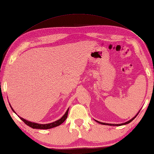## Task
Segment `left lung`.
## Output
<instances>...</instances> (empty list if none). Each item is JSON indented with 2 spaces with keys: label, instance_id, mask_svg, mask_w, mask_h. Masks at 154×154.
<instances>
[{
  "label": "left lung",
  "instance_id": "obj_1",
  "mask_svg": "<svg viewBox=\"0 0 154 154\" xmlns=\"http://www.w3.org/2000/svg\"><path fill=\"white\" fill-rule=\"evenodd\" d=\"M139 111L137 113V114L136 115V116H135L134 117H133V118H132L131 119H130L129 121H128V122H125V123H122V124H108V123H104V122H99V121H97V120H96V119H94V120L96 122H98V124H103V125H108V126H122V125H126V124H129L130 122H131L132 120H133V119L136 118V117L137 116V115L139 114Z\"/></svg>",
  "mask_w": 154,
  "mask_h": 154
}]
</instances>
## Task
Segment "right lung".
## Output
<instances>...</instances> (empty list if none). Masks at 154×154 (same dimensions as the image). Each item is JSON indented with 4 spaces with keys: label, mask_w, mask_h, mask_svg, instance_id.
Listing matches in <instances>:
<instances>
[{
    "label": "right lung",
    "mask_w": 154,
    "mask_h": 154,
    "mask_svg": "<svg viewBox=\"0 0 154 154\" xmlns=\"http://www.w3.org/2000/svg\"><path fill=\"white\" fill-rule=\"evenodd\" d=\"M9 105H10V106H11L12 111H14L15 113H15V111L14 110V109L12 108V106H11V105H10V103H9ZM69 108L67 109L66 113H64V116H62L60 119H58V120L52 122V123L46 124H38V123H35V122L28 121V120H26V119L21 118V117H20L19 116H18L20 117V119H22V120L26 124L28 125V126H29L31 128H35V129H50V128H54V127L60 126V125L62 124L65 120H66V119L67 118V116H68V113H69Z\"/></svg>",
    "instance_id": "1"
}]
</instances>
